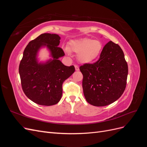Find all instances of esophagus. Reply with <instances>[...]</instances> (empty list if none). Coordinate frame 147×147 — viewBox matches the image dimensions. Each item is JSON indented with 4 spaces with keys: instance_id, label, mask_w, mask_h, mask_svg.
I'll return each mask as SVG.
<instances>
[{
    "instance_id": "1",
    "label": "esophagus",
    "mask_w": 147,
    "mask_h": 147,
    "mask_svg": "<svg viewBox=\"0 0 147 147\" xmlns=\"http://www.w3.org/2000/svg\"><path fill=\"white\" fill-rule=\"evenodd\" d=\"M75 70H76L77 71L79 70V67L77 65H75Z\"/></svg>"
}]
</instances>
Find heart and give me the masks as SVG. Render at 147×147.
Wrapping results in <instances>:
<instances>
[{"label":"heart","mask_w":147,"mask_h":147,"mask_svg":"<svg viewBox=\"0 0 147 147\" xmlns=\"http://www.w3.org/2000/svg\"><path fill=\"white\" fill-rule=\"evenodd\" d=\"M103 45L98 40L83 38L71 41L69 48H65L67 53L73 51L78 54V59L82 63H90L96 59L100 55Z\"/></svg>","instance_id":"b5f03b06"}]
</instances>
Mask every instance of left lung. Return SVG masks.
<instances>
[{"instance_id": "left-lung-1", "label": "left lung", "mask_w": 147, "mask_h": 147, "mask_svg": "<svg viewBox=\"0 0 147 147\" xmlns=\"http://www.w3.org/2000/svg\"><path fill=\"white\" fill-rule=\"evenodd\" d=\"M86 101L92 105H109L121 96L126 86L128 66L118 44L110 41L104 47L99 59L80 67Z\"/></svg>"}]
</instances>
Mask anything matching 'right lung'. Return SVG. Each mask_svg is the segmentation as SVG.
Here are the masks:
<instances>
[{
    "label": "right lung",
    "mask_w": 147,
    "mask_h": 147,
    "mask_svg": "<svg viewBox=\"0 0 147 147\" xmlns=\"http://www.w3.org/2000/svg\"><path fill=\"white\" fill-rule=\"evenodd\" d=\"M61 37L57 34L45 33L31 40L26 46L20 66L21 87L26 96L35 103L50 106L57 104L63 94V83L75 72L74 65H64L58 59L65 55L57 46ZM47 46L53 59L45 64L38 63L39 48Z\"/></svg>",
    "instance_id": "1"
}]
</instances>
